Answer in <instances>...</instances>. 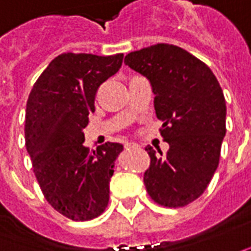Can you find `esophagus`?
<instances>
[{"mask_svg": "<svg viewBox=\"0 0 251 251\" xmlns=\"http://www.w3.org/2000/svg\"><path fill=\"white\" fill-rule=\"evenodd\" d=\"M134 147H137V144H136V143H127V141L125 143L126 150H129V148H134Z\"/></svg>", "mask_w": 251, "mask_h": 251, "instance_id": "34e87169", "label": "esophagus"}]
</instances>
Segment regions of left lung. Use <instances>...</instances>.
Wrapping results in <instances>:
<instances>
[{"label":"left lung","mask_w":251,"mask_h":251,"mask_svg":"<svg viewBox=\"0 0 251 251\" xmlns=\"http://www.w3.org/2000/svg\"><path fill=\"white\" fill-rule=\"evenodd\" d=\"M125 64L146 76L154 92L156 117L169 151L152 147L144 173L150 197L166 207L194 202L219 168L226 137V105L217 78L183 48L156 44L126 54Z\"/></svg>","instance_id":"8db88e82"}]
</instances>
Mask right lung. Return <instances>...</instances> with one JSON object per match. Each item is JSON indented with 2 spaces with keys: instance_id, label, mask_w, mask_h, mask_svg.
Instances as JSON below:
<instances>
[{
  "instance_id": "obj_1",
  "label": "right lung",
  "mask_w": 251,
  "mask_h": 251,
  "mask_svg": "<svg viewBox=\"0 0 251 251\" xmlns=\"http://www.w3.org/2000/svg\"><path fill=\"white\" fill-rule=\"evenodd\" d=\"M124 54L63 53L32 86L25 108V148L44 197L74 221L100 216L110 199V180L124 146H83V129L95 111L99 86L118 73Z\"/></svg>"
}]
</instances>
